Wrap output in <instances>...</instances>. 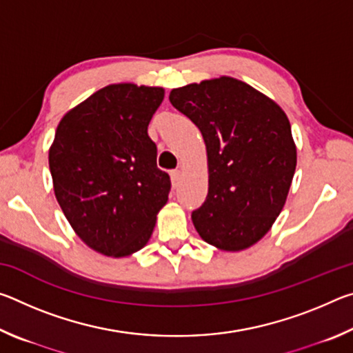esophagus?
<instances>
[{"mask_svg": "<svg viewBox=\"0 0 353 353\" xmlns=\"http://www.w3.org/2000/svg\"><path fill=\"white\" fill-rule=\"evenodd\" d=\"M171 181H172V185H174V187H177V183H179V179H181V171L179 170H172L171 172Z\"/></svg>", "mask_w": 353, "mask_h": 353, "instance_id": "obj_1", "label": "esophagus"}]
</instances>
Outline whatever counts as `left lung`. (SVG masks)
Instances as JSON below:
<instances>
[{
	"instance_id": "8db88e82",
	"label": "left lung",
	"mask_w": 353,
	"mask_h": 353,
	"mask_svg": "<svg viewBox=\"0 0 353 353\" xmlns=\"http://www.w3.org/2000/svg\"><path fill=\"white\" fill-rule=\"evenodd\" d=\"M170 101L204 137L208 193L191 219L204 241L223 250L252 246L282 212L296 171L285 112L234 77L174 88Z\"/></svg>"
}]
</instances>
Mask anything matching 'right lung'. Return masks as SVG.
<instances>
[{"instance_id":"1","label":"right lung","mask_w":353,"mask_h":353,"mask_svg":"<svg viewBox=\"0 0 353 353\" xmlns=\"http://www.w3.org/2000/svg\"><path fill=\"white\" fill-rule=\"evenodd\" d=\"M163 88L113 83L87 98L59 123L50 171L59 205L77 236L98 252L140 250L171 190L157 168L148 124Z\"/></svg>"}]
</instances>
